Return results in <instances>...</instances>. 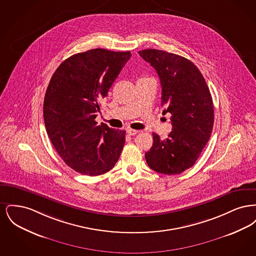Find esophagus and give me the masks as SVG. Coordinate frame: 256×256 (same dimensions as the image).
Listing matches in <instances>:
<instances>
[{
    "instance_id": "obj_1",
    "label": "esophagus",
    "mask_w": 256,
    "mask_h": 256,
    "mask_svg": "<svg viewBox=\"0 0 256 256\" xmlns=\"http://www.w3.org/2000/svg\"><path fill=\"white\" fill-rule=\"evenodd\" d=\"M126 132H128V135L134 136V135H136V134H138L139 132H138V130H132V128H128V130H126Z\"/></svg>"
}]
</instances>
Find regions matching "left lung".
<instances>
[{
  "label": "left lung",
  "instance_id": "8db88e82",
  "mask_svg": "<svg viewBox=\"0 0 256 256\" xmlns=\"http://www.w3.org/2000/svg\"><path fill=\"white\" fill-rule=\"evenodd\" d=\"M138 54L158 74L163 113L172 114V126L167 139L152 134L146 163L160 174H182L195 164L211 136L214 110L209 88L198 67L183 56L154 49Z\"/></svg>",
  "mask_w": 256,
  "mask_h": 256
}]
</instances>
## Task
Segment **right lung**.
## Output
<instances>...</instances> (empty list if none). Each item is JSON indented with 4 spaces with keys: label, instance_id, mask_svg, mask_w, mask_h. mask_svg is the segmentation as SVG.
Wrapping results in <instances>:
<instances>
[{
    "label": "right lung",
    "instance_id": "add662e5",
    "mask_svg": "<svg viewBox=\"0 0 256 256\" xmlns=\"http://www.w3.org/2000/svg\"><path fill=\"white\" fill-rule=\"evenodd\" d=\"M130 56V52L89 50L63 61L50 80L43 104L47 134L63 161L82 174H106L120 158L126 132L95 119Z\"/></svg>",
    "mask_w": 256,
    "mask_h": 256
}]
</instances>
